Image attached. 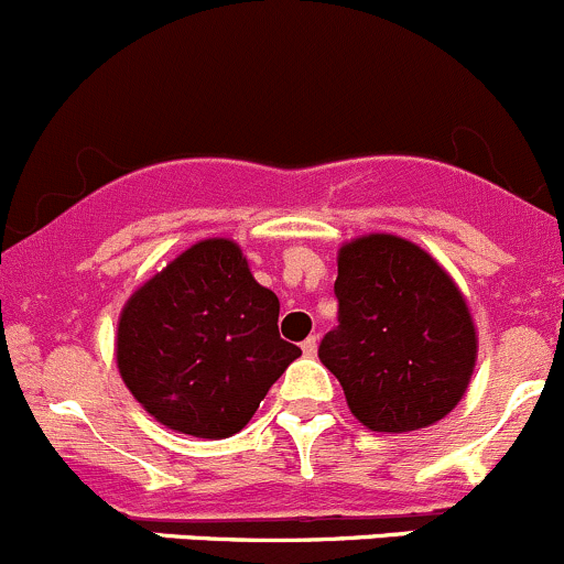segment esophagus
Wrapping results in <instances>:
<instances>
[{
  "label": "esophagus",
  "mask_w": 564,
  "mask_h": 564,
  "mask_svg": "<svg viewBox=\"0 0 564 564\" xmlns=\"http://www.w3.org/2000/svg\"><path fill=\"white\" fill-rule=\"evenodd\" d=\"M316 349H318L316 335H311V338L303 340V355H305V357H316Z\"/></svg>",
  "instance_id": "34e87169"
}]
</instances>
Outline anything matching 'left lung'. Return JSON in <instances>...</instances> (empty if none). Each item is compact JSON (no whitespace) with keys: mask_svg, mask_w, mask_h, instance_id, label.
<instances>
[{"mask_svg":"<svg viewBox=\"0 0 564 564\" xmlns=\"http://www.w3.org/2000/svg\"><path fill=\"white\" fill-rule=\"evenodd\" d=\"M338 327L318 360L366 429L406 434L456 409L477 360L466 300L423 248L368 235L338 250Z\"/></svg>","mask_w":564,"mask_h":564,"instance_id":"1","label":"left lung"}]
</instances>
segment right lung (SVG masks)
I'll list each match as a JSON object with an SVG mask.
<instances>
[{"mask_svg":"<svg viewBox=\"0 0 564 564\" xmlns=\"http://www.w3.org/2000/svg\"><path fill=\"white\" fill-rule=\"evenodd\" d=\"M281 303L237 242L213 237L135 289L119 314L117 368L166 429L226 440L303 351L278 333Z\"/></svg>","mask_w":564,"mask_h":564,"instance_id":"right-lung-1","label":"right lung"}]
</instances>
